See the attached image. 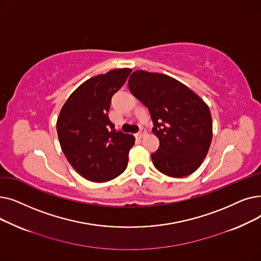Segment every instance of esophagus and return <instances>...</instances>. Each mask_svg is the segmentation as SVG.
Masks as SVG:
<instances>
[{"mask_svg":"<svg viewBox=\"0 0 261 261\" xmlns=\"http://www.w3.org/2000/svg\"><path fill=\"white\" fill-rule=\"evenodd\" d=\"M145 134H146L145 129L141 128V129H140V132H139V133H137V135H136V136H137V137H138V138H142V137H143V136H144Z\"/></svg>","mask_w":261,"mask_h":261,"instance_id":"34e87169","label":"esophagus"}]
</instances>
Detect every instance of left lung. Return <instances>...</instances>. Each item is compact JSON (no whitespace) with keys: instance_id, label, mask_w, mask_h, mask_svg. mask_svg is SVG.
I'll return each mask as SVG.
<instances>
[{"instance_id":"obj_1","label":"left lung","mask_w":261,"mask_h":261,"mask_svg":"<svg viewBox=\"0 0 261 261\" xmlns=\"http://www.w3.org/2000/svg\"><path fill=\"white\" fill-rule=\"evenodd\" d=\"M128 88L147 107L159 139L151 154L155 168L171 177L188 176L206 157L213 139V120L207 104L195 92L166 74L137 70Z\"/></svg>"}]
</instances>
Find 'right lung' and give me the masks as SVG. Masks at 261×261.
<instances>
[{
    "label": "right lung",
    "instance_id": "obj_1",
    "mask_svg": "<svg viewBox=\"0 0 261 261\" xmlns=\"http://www.w3.org/2000/svg\"><path fill=\"white\" fill-rule=\"evenodd\" d=\"M130 72L128 68L110 70L84 82L59 113L56 128L61 150L73 169L90 181L111 180L127 167L135 138L114 129L108 111L111 97Z\"/></svg>",
    "mask_w": 261,
    "mask_h": 261
}]
</instances>
